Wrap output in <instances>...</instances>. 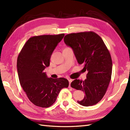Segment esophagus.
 <instances>
[{
    "label": "esophagus",
    "instance_id": "obj_1",
    "mask_svg": "<svg viewBox=\"0 0 130 130\" xmlns=\"http://www.w3.org/2000/svg\"><path fill=\"white\" fill-rule=\"evenodd\" d=\"M68 81H69V88H71V82H72V79H68Z\"/></svg>",
    "mask_w": 130,
    "mask_h": 130
}]
</instances>
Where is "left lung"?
Masks as SVG:
<instances>
[{"label": "left lung", "mask_w": 130, "mask_h": 130, "mask_svg": "<svg viewBox=\"0 0 130 130\" xmlns=\"http://www.w3.org/2000/svg\"><path fill=\"white\" fill-rule=\"evenodd\" d=\"M65 43L73 50L77 61L87 71L85 80L75 79L71 86L85 93L84 99L77 102L84 106L95 105L102 99L110 83L112 74V59L103 40L93 31L68 34Z\"/></svg>", "instance_id": "8db88e82"}]
</instances>
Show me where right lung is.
I'll list each match as a JSON object with an SVG mask.
<instances>
[{"mask_svg":"<svg viewBox=\"0 0 130 130\" xmlns=\"http://www.w3.org/2000/svg\"><path fill=\"white\" fill-rule=\"evenodd\" d=\"M64 34L30 37L24 45L17 59L21 86L35 105L48 107L55 103L63 88H68L64 78L47 77L44 69L50 66L51 56Z\"/></svg>","mask_w":130,"mask_h":130,"instance_id":"1","label":"right lung"}]
</instances>
